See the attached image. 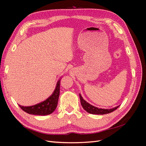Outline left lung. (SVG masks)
Here are the masks:
<instances>
[{
  "label": "left lung",
  "instance_id": "8db88e82",
  "mask_svg": "<svg viewBox=\"0 0 146 146\" xmlns=\"http://www.w3.org/2000/svg\"><path fill=\"white\" fill-rule=\"evenodd\" d=\"M79 96H80V102L81 105L82 106V107L83 109L86 111L88 113H91V114H108L110 113H111L114 111V110H116L119 106H117V107H114L113 108L111 109H102V108H99L96 107H94V106L90 104L86 100L83 99L82 98V96H81L80 94H79Z\"/></svg>",
  "mask_w": 146,
  "mask_h": 146
}]
</instances>
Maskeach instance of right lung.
<instances>
[{
	"instance_id": "right-lung-1",
	"label": "right lung",
	"mask_w": 146,
	"mask_h": 146,
	"mask_svg": "<svg viewBox=\"0 0 146 146\" xmlns=\"http://www.w3.org/2000/svg\"><path fill=\"white\" fill-rule=\"evenodd\" d=\"M60 79L61 78H60ZM60 79L56 83L54 92L46 100L29 107H24L19 105L20 108L25 112L34 115L46 116L52 113L55 110L58 104L60 96Z\"/></svg>"
}]
</instances>
